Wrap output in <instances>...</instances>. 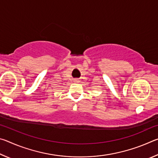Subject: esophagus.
Segmentation results:
<instances>
[{
    "mask_svg": "<svg viewBox=\"0 0 158 158\" xmlns=\"http://www.w3.org/2000/svg\"><path fill=\"white\" fill-rule=\"evenodd\" d=\"M75 81H76V82H77V81H78V80H75Z\"/></svg>",
    "mask_w": 158,
    "mask_h": 158,
    "instance_id": "obj_1",
    "label": "esophagus"
}]
</instances>
